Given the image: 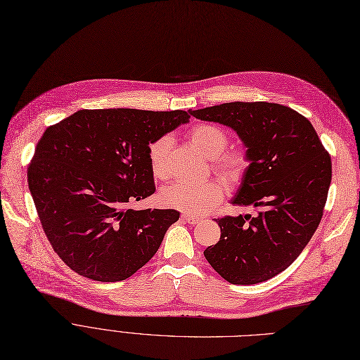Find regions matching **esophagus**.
I'll return each instance as SVG.
<instances>
[{
    "instance_id": "1",
    "label": "esophagus",
    "mask_w": 360,
    "mask_h": 360,
    "mask_svg": "<svg viewBox=\"0 0 360 360\" xmlns=\"http://www.w3.org/2000/svg\"><path fill=\"white\" fill-rule=\"evenodd\" d=\"M181 219L189 222V224H198V222H200V218L199 217H193L191 214H181Z\"/></svg>"
}]
</instances>
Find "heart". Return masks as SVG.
<instances>
[{
  "instance_id": "heart-1",
  "label": "heart",
  "mask_w": 360,
  "mask_h": 360,
  "mask_svg": "<svg viewBox=\"0 0 360 360\" xmlns=\"http://www.w3.org/2000/svg\"><path fill=\"white\" fill-rule=\"evenodd\" d=\"M189 142L207 158L215 173L230 186L240 184L249 173L252 164L250 153L243 146L227 148L229 133L211 123H199L187 133ZM173 145L169 136H161L148 148V162L150 173L157 179L168 177V153ZM161 200L169 208L189 214H205L222 200L224 189L218 180H205L199 183L176 181L164 187Z\"/></svg>"
}]
</instances>
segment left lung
<instances>
[{
    "label": "left lung",
    "mask_w": 360,
    "mask_h": 360,
    "mask_svg": "<svg viewBox=\"0 0 360 360\" xmlns=\"http://www.w3.org/2000/svg\"><path fill=\"white\" fill-rule=\"evenodd\" d=\"M191 114L240 136L252 164L233 203L258 211L215 218L221 237L205 249V258L231 284L276 277L319 226L333 176L328 150L309 120L274 102H226Z\"/></svg>",
    "instance_id": "left-lung-1"
}]
</instances>
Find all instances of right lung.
<instances>
[{
    "label": "right lung",
    "instance_id": "obj_1",
    "mask_svg": "<svg viewBox=\"0 0 360 360\" xmlns=\"http://www.w3.org/2000/svg\"><path fill=\"white\" fill-rule=\"evenodd\" d=\"M191 111L80 110L49 126L27 168L48 242L79 276L123 281L157 253L174 210H129L155 192L149 145Z\"/></svg>",
    "mask_w": 360,
    "mask_h": 360
}]
</instances>
